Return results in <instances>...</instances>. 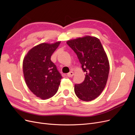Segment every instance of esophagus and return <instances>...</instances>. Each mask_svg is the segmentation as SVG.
<instances>
[{
  "label": "esophagus",
  "mask_w": 135,
  "mask_h": 135,
  "mask_svg": "<svg viewBox=\"0 0 135 135\" xmlns=\"http://www.w3.org/2000/svg\"><path fill=\"white\" fill-rule=\"evenodd\" d=\"M73 75H74V73H73V71H70V72H69L68 74H67V76H68V77H69V78H70V77H72Z\"/></svg>",
  "instance_id": "obj_1"
}]
</instances>
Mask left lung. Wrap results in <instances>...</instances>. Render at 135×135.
Returning <instances> with one entry per match:
<instances>
[{"mask_svg": "<svg viewBox=\"0 0 135 135\" xmlns=\"http://www.w3.org/2000/svg\"><path fill=\"white\" fill-rule=\"evenodd\" d=\"M68 46L74 51L86 73L84 80L75 84L74 91L81 100L90 101L103 91L108 78L109 63L100 40L94 36L68 40Z\"/></svg>", "mask_w": 135, "mask_h": 135, "instance_id": "8db88e82", "label": "left lung"}]
</instances>
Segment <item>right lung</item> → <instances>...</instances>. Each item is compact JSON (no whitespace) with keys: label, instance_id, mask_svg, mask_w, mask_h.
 <instances>
[{"label":"right lung","instance_id":"1","mask_svg":"<svg viewBox=\"0 0 135 135\" xmlns=\"http://www.w3.org/2000/svg\"><path fill=\"white\" fill-rule=\"evenodd\" d=\"M60 43L40 44L31 48L23 59V72L27 86L42 100L54 96L60 84L62 76L51 60Z\"/></svg>","mask_w":135,"mask_h":135}]
</instances>
